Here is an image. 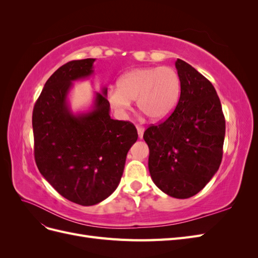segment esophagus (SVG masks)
<instances>
[{"instance_id":"34e87169","label":"esophagus","mask_w":258,"mask_h":258,"mask_svg":"<svg viewBox=\"0 0 258 258\" xmlns=\"http://www.w3.org/2000/svg\"><path fill=\"white\" fill-rule=\"evenodd\" d=\"M138 129V135H139V138L142 139L143 138V135H144V128L141 127V126H138L137 127Z\"/></svg>"}]
</instances>
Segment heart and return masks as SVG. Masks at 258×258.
I'll use <instances>...</instances> for the list:
<instances>
[{"instance_id": "heart-1", "label": "heart", "mask_w": 258, "mask_h": 258, "mask_svg": "<svg viewBox=\"0 0 258 258\" xmlns=\"http://www.w3.org/2000/svg\"><path fill=\"white\" fill-rule=\"evenodd\" d=\"M116 87L107 93L108 102L115 111L123 113L130 107V101L137 100L138 108L147 118L159 121L174 110L181 82L173 68L146 67L121 75Z\"/></svg>"}]
</instances>
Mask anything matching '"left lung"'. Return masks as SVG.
<instances>
[{
	"label": "left lung",
	"instance_id": "1",
	"mask_svg": "<svg viewBox=\"0 0 258 258\" xmlns=\"http://www.w3.org/2000/svg\"><path fill=\"white\" fill-rule=\"evenodd\" d=\"M175 68L181 82L178 103L165 121L147 128L143 138L155 185L171 197L186 199L204 188L220 168L226 127L213 85L181 59Z\"/></svg>",
	"mask_w": 258,
	"mask_h": 258
}]
</instances>
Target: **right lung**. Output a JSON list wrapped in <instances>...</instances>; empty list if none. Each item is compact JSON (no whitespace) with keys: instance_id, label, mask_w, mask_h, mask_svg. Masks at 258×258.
I'll return each mask as SVG.
<instances>
[{"instance_id":"add662e5","label":"right lung","mask_w":258,"mask_h":258,"mask_svg":"<svg viewBox=\"0 0 258 258\" xmlns=\"http://www.w3.org/2000/svg\"><path fill=\"white\" fill-rule=\"evenodd\" d=\"M96 59L70 61L48 81L33 108L34 156L41 174L61 196L81 206L103 201L118 186L136 127L110 116L107 88L95 92L90 110L74 113L69 93L93 74Z\"/></svg>"}]
</instances>
